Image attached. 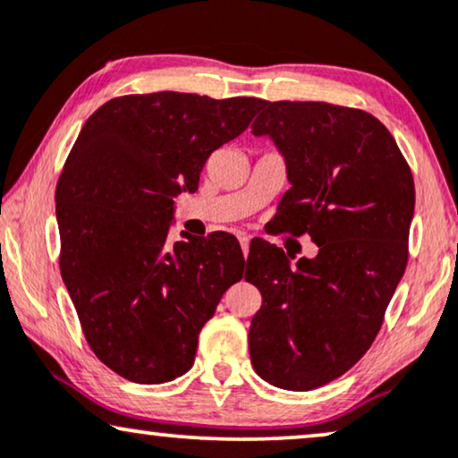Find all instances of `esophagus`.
<instances>
[{"label": "esophagus", "mask_w": 458, "mask_h": 458, "mask_svg": "<svg viewBox=\"0 0 458 458\" xmlns=\"http://www.w3.org/2000/svg\"><path fill=\"white\" fill-rule=\"evenodd\" d=\"M239 242H241L242 253H245V258H247V253H249V236L247 234H241L239 236Z\"/></svg>", "instance_id": "esophagus-1"}]
</instances>
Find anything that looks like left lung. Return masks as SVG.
<instances>
[{
	"instance_id": "1",
	"label": "left lung",
	"mask_w": 458,
	"mask_h": 458,
	"mask_svg": "<svg viewBox=\"0 0 458 458\" xmlns=\"http://www.w3.org/2000/svg\"><path fill=\"white\" fill-rule=\"evenodd\" d=\"M283 152L291 188L274 225L310 234L318 255L291 264L249 247L245 280L261 293L249 328L255 373L308 392L350 370L373 344L408 261L414 182L387 127L327 102H266L253 121Z\"/></svg>"
}]
</instances>
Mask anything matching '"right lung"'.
<instances>
[{
    "instance_id": "add662e5",
    "label": "right lung",
    "mask_w": 458,
    "mask_h": 458,
    "mask_svg": "<svg viewBox=\"0 0 458 458\" xmlns=\"http://www.w3.org/2000/svg\"><path fill=\"white\" fill-rule=\"evenodd\" d=\"M266 100L157 91L102 105L56 186L60 274L98 360L133 383L191 370L199 333L242 278L233 234L169 242L174 199Z\"/></svg>"
}]
</instances>
